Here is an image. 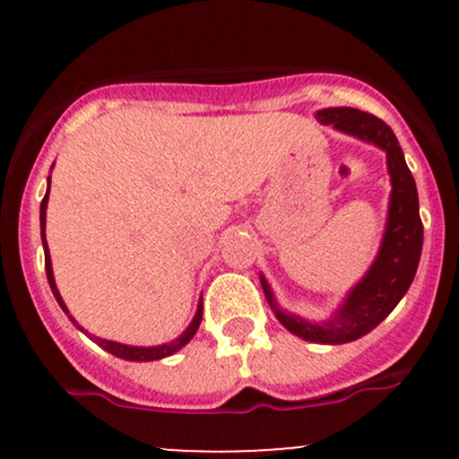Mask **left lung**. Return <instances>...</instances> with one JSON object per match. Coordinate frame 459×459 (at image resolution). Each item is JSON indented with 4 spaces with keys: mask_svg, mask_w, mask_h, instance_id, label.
<instances>
[{
    "mask_svg": "<svg viewBox=\"0 0 459 459\" xmlns=\"http://www.w3.org/2000/svg\"><path fill=\"white\" fill-rule=\"evenodd\" d=\"M321 125H332L347 135L376 144L386 152L388 175H391V203H388L386 229L376 261L362 276V281L347 293L345 302L334 317L321 324L298 317L278 307L265 276L261 287L265 299L281 324L299 339L310 343L339 345L360 339L391 315L399 299L405 296L414 281L416 267L423 250V222L419 215V194L403 151L394 138L393 129L377 116L360 112L354 108H325L317 112Z\"/></svg>",
    "mask_w": 459,
    "mask_h": 459,
    "instance_id": "obj_1",
    "label": "left lung"
}]
</instances>
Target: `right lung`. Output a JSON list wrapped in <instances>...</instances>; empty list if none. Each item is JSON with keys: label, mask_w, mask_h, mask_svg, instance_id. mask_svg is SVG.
Instances as JSON below:
<instances>
[{"label": "right lung", "mask_w": 459, "mask_h": 459, "mask_svg": "<svg viewBox=\"0 0 459 459\" xmlns=\"http://www.w3.org/2000/svg\"><path fill=\"white\" fill-rule=\"evenodd\" d=\"M47 181H49V178H47ZM47 203H49V187H47V194H45L43 203H40V237H43V247H45V272H47V281H49V287H51V291H54V296H56V299H57V304H60V308L65 310V313L68 315V308H66L65 299H62L60 291H57V287H56L54 270H51L49 246H47V237H45ZM68 319H71L73 324H75L79 330L86 332V330L82 328V325L77 324L75 319L71 317V315H68ZM200 321H203V298H200V302H198V310H196V315H194L192 324H189V325H187V330L183 332V334L178 336L177 341H172V343H163V345H155V347H135V345H123V343H116V341H105V339H99V336L88 334V332H86V334L91 336V339H92L94 343H97L99 347H103L105 351H109V354H114L116 358H125V360H134V362H149V360H161V358L172 356V354H175V351L181 350L183 345H187L189 341H192V336L196 334V330H198Z\"/></svg>", "instance_id": "add662e5"}]
</instances>
